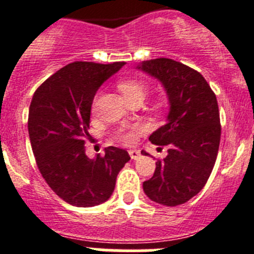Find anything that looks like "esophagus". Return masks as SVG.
Listing matches in <instances>:
<instances>
[{"label":"esophagus","instance_id":"1","mask_svg":"<svg viewBox=\"0 0 254 254\" xmlns=\"http://www.w3.org/2000/svg\"><path fill=\"white\" fill-rule=\"evenodd\" d=\"M128 154H129V156H131L132 160H136V159L140 158V151H138V150H136V149L128 150Z\"/></svg>","mask_w":254,"mask_h":254}]
</instances>
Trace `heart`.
I'll list each match as a JSON object with an SVG mask.
<instances>
[{
  "instance_id": "b5f03b06",
  "label": "heart",
  "mask_w": 254,
  "mask_h": 254,
  "mask_svg": "<svg viewBox=\"0 0 254 254\" xmlns=\"http://www.w3.org/2000/svg\"><path fill=\"white\" fill-rule=\"evenodd\" d=\"M118 89H120V91L122 93L123 98H125L127 103L136 99L143 100V98H145L147 93L146 85L143 84L142 81H138V80H125V81H121L118 84ZM143 131H145V127L140 125V123H136V125L131 126L128 128L120 129V131L117 132L116 136L121 142L126 143V145H132V143L137 141V138L143 133Z\"/></svg>"
}]
</instances>
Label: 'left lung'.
<instances>
[{
	"mask_svg": "<svg viewBox=\"0 0 254 254\" xmlns=\"http://www.w3.org/2000/svg\"><path fill=\"white\" fill-rule=\"evenodd\" d=\"M137 68L158 78L170 104L167 123L149 137L169 146L168 155L156 161L143 190L156 203L182 205L205 187L216 161L221 134L216 95L201 73L170 58L143 61Z\"/></svg>",
	"mask_w": 254,
	"mask_h": 254,
	"instance_id": "left-lung-1",
	"label": "left lung"
}]
</instances>
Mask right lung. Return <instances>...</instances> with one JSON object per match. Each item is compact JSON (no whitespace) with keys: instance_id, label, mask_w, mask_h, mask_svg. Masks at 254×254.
<instances>
[{"instance_id":"add662e5","label":"right lung","mask_w":254,"mask_h":254,"mask_svg":"<svg viewBox=\"0 0 254 254\" xmlns=\"http://www.w3.org/2000/svg\"><path fill=\"white\" fill-rule=\"evenodd\" d=\"M125 62L109 64L76 61L47 78L33 95L28 129L38 169L49 187L67 203L91 207L113 193L128 152L109 146L104 156L89 159V136L94 95Z\"/></svg>"}]
</instances>
